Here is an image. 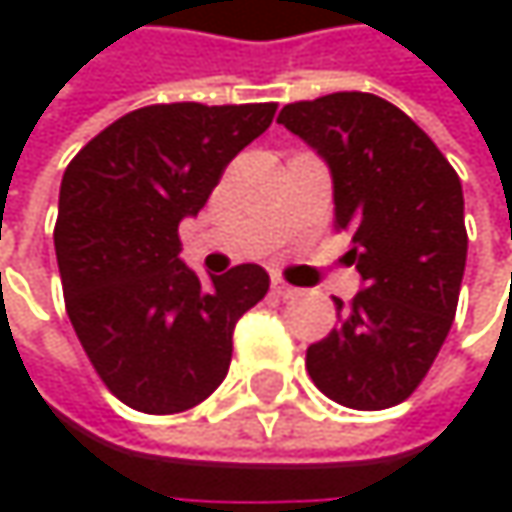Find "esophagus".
I'll list each match as a JSON object with an SVG mask.
<instances>
[{
  "label": "esophagus",
  "instance_id": "obj_1",
  "mask_svg": "<svg viewBox=\"0 0 512 512\" xmlns=\"http://www.w3.org/2000/svg\"><path fill=\"white\" fill-rule=\"evenodd\" d=\"M272 293L281 296V299H296V296H299V287H293V284H287L284 278L272 275Z\"/></svg>",
  "mask_w": 512,
  "mask_h": 512
}]
</instances>
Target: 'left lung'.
<instances>
[{"label":"left lung","mask_w":512,"mask_h":512,"mask_svg":"<svg viewBox=\"0 0 512 512\" xmlns=\"http://www.w3.org/2000/svg\"><path fill=\"white\" fill-rule=\"evenodd\" d=\"M326 159L335 228L364 290L335 299L338 329L308 347L314 385L350 409L403 403L436 361L460 302L468 234L462 183L433 139L394 103L338 91L278 115Z\"/></svg>","instance_id":"8db88e82"}]
</instances>
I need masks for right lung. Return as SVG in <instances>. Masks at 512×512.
Masks as SVG:
<instances>
[{"instance_id": "1", "label": "right lung", "mask_w": 512, "mask_h": 512, "mask_svg": "<svg viewBox=\"0 0 512 512\" xmlns=\"http://www.w3.org/2000/svg\"><path fill=\"white\" fill-rule=\"evenodd\" d=\"M275 103L136 109L70 159L55 219L67 317L106 388L136 412L207 400L234 353V326L269 290L257 263L201 281L177 225L207 204L225 165L272 124Z\"/></svg>"}]
</instances>
